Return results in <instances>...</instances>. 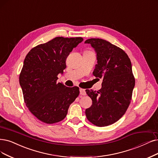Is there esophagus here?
<instances>
[{
    "label": "esophagus",
    "mask_w": 158,
    "mask_h": 158,
    "mask_svg": "<svg viewBox=\"0 0 158 158\" xmlns=\"http://www.w3.org/2000/svg\"><path fill=\"white\" fill-rule=\"evenodd\" d=\"M79 91H80V94L82 95V96H86V91L85 89H79Z\"/></svg>",
    "instance_id": "esophagus-1"
}]
</instances>
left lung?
Masks as SVG:
<instances>
[{"label":"left lung","instance_id":"left-lung-1","mask_svg":"<svg viewBox=\"0 0 158 158\" xmlns=\"http://www.w3.org/2000/svg\"><path fill=\"white\" fill-rule=\"evenodd\" d=\"M85 44H90L96 54L93 74L103 79L98 92L86 90L92 105L86 109L85 114L93 124L107 126L118 121L130 103L135 86L131 62L123 50L106 40L91 38Z\"/></svg>","mask_w":158,"mask_h":158}]
</instances>
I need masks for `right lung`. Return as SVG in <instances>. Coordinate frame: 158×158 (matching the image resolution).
Listing matches in <instances>:
<instances>
[{
  "mask_svg": "<svg viewBox=\"0 0 158 158\" xmlns=\"http://www.w3.org/2000/svg\"><path fill=\"white\" fill-rule=\"evenodd\" d=\"M83 40L81 37H56L32 48L25 58L19 75L25 103L45 123L62 120L79 94L77 86L69 88L56 81L58 75L62 74L66 68L69 52Z\"/></svg>",
  "mask_w": 158,
  "mask_h": 158,
  "instance_id": "1",
  "label": "right lung"
}]
</instances>
